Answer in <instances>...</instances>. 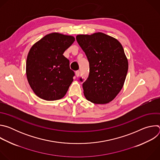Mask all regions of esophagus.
Listing matches in <instances>:
<instances>
[{
  "label": "esophagus",
  "mask_w": 160,
  "mask_h": 160,
  "mask_svg": "<svg viewBox=\"0 0 160 160\" xmlns=\"http://www.w3.org/2000/svg\"><path fill=\"white\" fill-rule=\"evenodd\" d=\"M80 71H77L76 72H75V75H76V76H77V77H79V75H80Z\"/></svg>",
  "instance_id": "1"
}]
</instances>
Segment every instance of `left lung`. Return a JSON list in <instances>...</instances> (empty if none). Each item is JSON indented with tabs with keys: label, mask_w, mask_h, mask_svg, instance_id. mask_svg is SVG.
I'll return each instance as SVG.
<instances>
[{
	"label": "left lung",
	"mask_w": 160,
	"mask_h": 160,
	"mask_svg": "<svg viewBox=\"0 0 160 160\" xmlns=\"http://www.w3.org/2000/svg\"><path fill=\"white\" fill-rule=\"evenodd\" d=\"M76 39L89 62V75L82 85L85 97L94 104L111 102L122 90L128 72L122 44L101 32L78 35Z\"/></svg>",
	"instance_id": "obj_1"
}]
</instances>
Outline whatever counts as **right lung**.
Listing matches in <instances>:
<instances>
[{
  "label": "right lung",
  "instance_id": "right-lung-1",
  "mask_svg": "<svg viewBox=\"0 0 160 160\" xmlns=\"http://www.w3.org/2000/svg\"><path fill=\"white\" fill-rule=\"evenodd\" d=\"M72 36L58 33L48 34L30 49L26 72L34 93L46 101L62 98L73 80L75 72L64 52L74 42Z\"/></svg>",
  "mask_w": 160,
  "mask_h": 160
}]
</instances>
